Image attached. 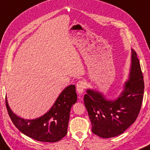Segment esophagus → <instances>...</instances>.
Instances as JSON below:
<instances>
[{
  "label": "esophagus",
  "instance_id": "esophagus-1",
  "mask_svg": "<svg viewBox=\"0 0 150 150\" xmlns=\"http://www.w3.org/2000/svg\"><path fill=\"white\" fill-rule=\"evenodd\" d=\"M86 83L83 81H79L76 83V90L79 94H82L83 93L84 89L86 88Z\"/></svg>",
  "mask_w": 150,
  "mask_h": 150
}]
</instances>
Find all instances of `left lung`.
<instances>
[{
	"mask_svg": "<svg viewBox=\"0 0 150 150\" xmlns=\"http://www.w3.org/2000/svg\"><path fill=\"white\" fill-rule=\"evenodd\" d=\"M144 80L137 54L132 49L128 80L118 97L108 100L101 92L87 89L83 100L91 122L92 132L110 138L125 132L137 119L142 105Z\"/></svg>",
	"mask_w": 150,
	"mask_h": 150,
	"instance_id": "1",
	"label": "left lung"
}]
</instances>
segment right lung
Here are the masks:
<instances>
[{"label":"right lung","mask_w":150,"mask_h":150,"mask_svg":"<svg viewBox=\"0 0 150 150\" xmlns=\"http://www.w3.org/2000/svg\"><path fill=\"white\" fill-rule=\"evenodd\" d=\"M75 85H70L59 94L50 110L38 118L27 120L14 113L6 99L8 115L22 133L45 142H58L67 133L71 108L76 102Z\"/></svg>","instance_id":"1"}]
</instances>
